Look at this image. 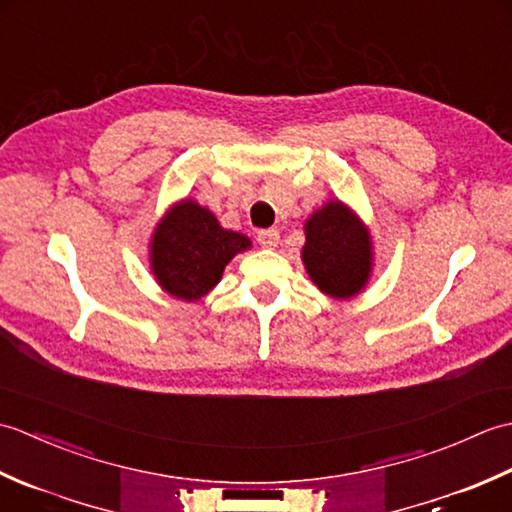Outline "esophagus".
Masks as SVG:
<instances>
[{
    "label": "esophagus",
    "mask_w": 512,
    "mask_h": 512,
    "mask_svg": "<svg viewBox=\"0 0 512 512\" xmlns=\"http://www.w3.org/2000/svg\"><path fill=\"white\" fill-rule=\"evenodd\" d=\"M257 242L262 248H275L279 244V231L277 228H264L257 233Z\"/></svg>",
    "instance_id": "34e87169"
}]
</instances>
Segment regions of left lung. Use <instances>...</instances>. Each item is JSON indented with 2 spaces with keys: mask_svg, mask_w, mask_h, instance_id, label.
Here are the masks:
<instances>
[{
  "mask_svg": "<svg viewBox=\"0 0 512 512\" xmlns=\"http://www.w3.org/2000/svg\"><path fill=\"white\" fill-rule=\"evenodd\" d=\"M301 255L310 279L330 297L356 295L372 270L369 233L341 202L310 215Z\"/></svg>",
  "mask_w": 512,
  "mask_h": 512,
  "instance_id": "1",
  "label": "left lung"
}]
</instances>
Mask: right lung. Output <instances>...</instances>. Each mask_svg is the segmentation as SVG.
<instances>
[{"instance_id":"obj_1","label":"right lung","mask_w":512,"mask_h":512,"mask_svg":"<svg viewBox=\"0 0 512 512\" xmlns=\"http://www.w3.org/2000/svg\"><path fill=\"white\" fill-rule=\"evenodd\" d=\"M250 246L246 235L224 231L211 211L191 200L173 206L151 242V268L169 295L195 301L204 297L224 266Z\"/></svg>"}]
</instances>
